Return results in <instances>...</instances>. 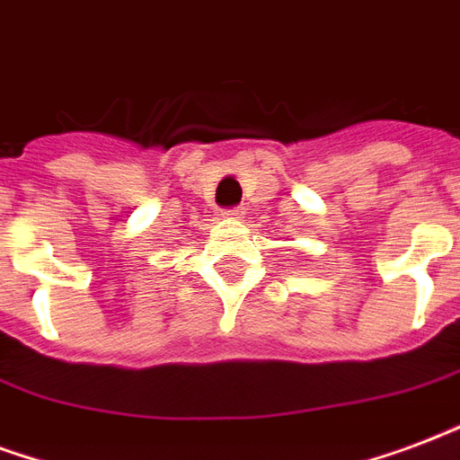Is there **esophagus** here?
Masks as SVG:
<instances>
[{"label": "esophagus", "mask_w": 460, "mask_h": 460, "mask_svg": "<svg viewBox=\"0 0 460 460\" xmlns=\"http://www.w3.org/2000/svg\"><path fill=\"white\" fill-rule=\"evenodd\" d=\"M223 217H227V220H243V217H244V208H240V206H237V208L223 210Z\"/></svg>", "instance_id": "obj_1"}]
</instances>
